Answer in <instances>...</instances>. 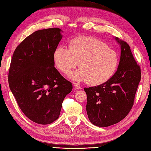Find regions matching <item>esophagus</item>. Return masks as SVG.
Instances as JSON below:
<instances>
[{
  "label": "esophagus",
  "mask_w": 151,
  "mask_h": 151,
  "mask_svg": "<svg viewBox=\"0 0 151 151\" xmlns=\"http://www.w3.org/2000/svg\"><path fill=\"white\" fill-rule=\"evenodd\" d=\"M73 86H74V87H75V88L76 89H81V86H80L77 83H73Z\"/></svg>",
  "instance_id": "34e87169"
}]
</instances>
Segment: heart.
Listing matches in <instances>:
<instances>
[{
	"instance_id": "heart-1",
	"label": "heart",
	"mask_w": 151,
	"mask_h": 151,
	"mask_svg": "<svg viewBox=\"0 0 151 151\" xmlns=\"http://www.w3.org/2000/svg\"><path fill=\"white\" fill-rule=\"evenodd\" d=\"M68 47H57L53 59L62 73L69 72L78 62L80 68L69 75L74 81L97 86L108 81L117 70L119 60L116 52L95 37H75Z\"/></svg>"
}]
</instances>
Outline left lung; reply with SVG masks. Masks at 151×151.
Listing matches in <instances>:
<instances>
[{
  "label": "left lung",
  "instance_id": "1",
  "mask_svg": "<svg viewBox=\"0 0 151 151\" xmlns=\"http://www.w3.org/2000/svg\"><path fill=\"white\" fill-rule=\"evenodd\" d=\"M115 40L121 50L117 71L103 84L84 89L87 95L88 118L97 127L116 124L129 114L141 81L140 67L129 44L118 37Z\"/></svg>",
  "mask_w": 151,
  "mask_h": 151
}]
</instances>
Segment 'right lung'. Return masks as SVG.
Instances as JSON below:
<instances>
[{
	"mask_svg": "<svg viewBox=\"0 0 151 151\" xmlns=\"http://www.w3.org/2000/svg\"><path fill=\"white\" fill-rule=\"evenodd\" d=\"M61 32L58 28L34 32L17 47L11 60L9 88L23 114L37 124L56 121L73 89L54 67L53 53L62 38Z\"/></svg>",
	"mask_w": 151,
	"mask_h": 151,
	"instance_id": "add662e5",
	"label": "right lung"
}]
</instances>
